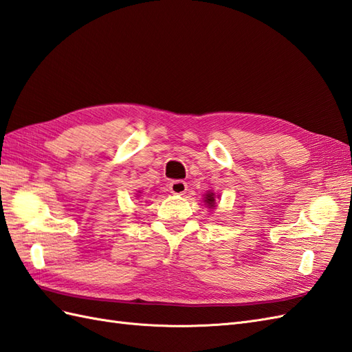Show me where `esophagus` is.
Returning <instances> with one entry per match:
<instances>
[{
  "label": "esophagus",
  "mask_w": 352,
  "mask_h": 352,
  "mask_svg": "<svg viewBox=\"0 0 352 352\" xmlns=\"http://www.w3.org/2000/svg\"><path fill=\"white\" fill-rule=\"evenodd\" d=\"M169 192L173 195H184L187 192V183L183 179H174L169 183Z\"/></svg>",
  "instance_id": "esophagus-1"
}]
</instances>
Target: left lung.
Instances as JSON below:
<instances>
[{
	"label": "left lung",
	"mask_w": 352,
	"mask_h": 352,
	"mask_svg": "<svg viewBox=\"0 0 352 352\" xmlns=\"http://www.w3.org/2000/svg\"><path fill=\"white\" fill-rule=\"evenodd\" d=\"M205 202L208 204V206H214V204H215V196H214V193H206L205 195Z\"/></svg>",
	"instance_id": "8db88e82"
}]
</instances>
